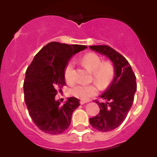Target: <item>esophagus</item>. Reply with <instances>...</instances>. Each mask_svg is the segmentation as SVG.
<instances>
[{
    "instance_id": "esophagus-1",
    "label": "esophagus",
    "mask_w": 157,
    "mask_h": 157,
    "mask_svg": "<svg viewBox=\"0 0 157 157\" xmlns=\"http://www.w3.org/2000/svg\"><path fill=\"white\" fill-rule=\"evenodd\" d=\"M86 102H87V101H84V100H80V103L81 104V105L86 103Z\"/></svg>"
}]
</instances>
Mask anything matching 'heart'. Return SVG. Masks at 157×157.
I'll return each instance as SVG.
<instances>
[{
  "label": "heart",
  "mask_w": 157,
  "mask_h": 157,
  "mask_svg": "<svg viewBox=\"0 0 157 157\" xmlns=\"http://www.w3.org/2000/svg\"><path fill=\"white\" fill-rule=\"evenodd\" d=\"M86 68L92 71L93 79L101 89L109 87L115 76V70L113 64L109 61L102 62L101 57L95 53H88L80 60ZM65 80L71 83L75 80V63L73 61L68 62L64 69ZM99 87L96 84L78 83L72 86L70 89L71 95L81 100H86L96 95Z\"/></svg>",
  "instance_id": "b5f03b06"
}]
</instances>
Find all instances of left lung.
I'll use <instances>...</instances> for the list:
<instances>
[{
    "mask_svg": "<svg viewBox=\"0 0 157 157\" xmlns=\"http://www.w3.org/2000/svg\"><path fill=\"white\" fill-rule=\"evenodd\" d=\"M89 47L109 57L114 66V79L109 89L100 96L104 102L94 100L100 107V112L89 119L94 128L107 132L119 127L127 117L136 91V76L128 61L113 48L107 45Z\"/></svg>",
    "mask_w": 157,
    "mask_h": 157,
    "instance_id": "left-lung-1",
    "label": "left lung"
}]
</instances>
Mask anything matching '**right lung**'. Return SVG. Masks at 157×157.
<instances>
[{"instance_id": "obj_1", "label": "right lung", "mask_w": 157, "mask_h": 157, "mask_svg": "<svg viewBox=\"0 0 157 157\" xmlns=\"http://www.w3.org/2000/svg\"><path fill=\"white\" fill-rule=\"evenodd\" d=\"M86 48L51 42L42 48L27 68L23 82L25 102L32 120L45 133L60 134L70 126L73 111L80 105L79 100L69 97L60 105L55 96L66 86L64 69L68 61Z\"/></svg>"}]
</instances>
